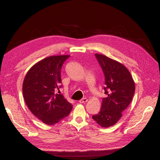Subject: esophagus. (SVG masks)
Returning a JSON list of instances; mask_svg holds the SVG:
<instances>
[{
    "label": "esophagus",
    "mask_w": 160,
    "mask_h": 160,
    "mask_svg": "<svg viewBox=\"0 0 160 160\" xmlns=\"http://www.w3.org/2000/svg\"><path fill=\"white\" fill-rule=\"evenodd\" d=\"M87 101H88V99H87V98H83V99L79 100V103H85L87 102Z\"/></svg>",
    "instance_id": "obj_1"
}]
</instances>
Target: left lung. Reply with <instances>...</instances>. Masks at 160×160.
Masks as SVG:
<instances>
[{
    "mask_svg": "<svg viewBox=\"0 0 160 160\" xmlns=\"http://www.w3.org/2000/svg\"><path fill=\"white\" fill-rule=\"evenodd\" d=\"M105 75V93L99 113L93 115L103 128L114 125L132 100L135 83L129 70L121 62L104 55L95 54Z\"/></svg>",
    "mask_w": 160,
    "mask_h": 160,
    "instance_id": "8db88e82",
    "label": "left lung"
}]
</instances>
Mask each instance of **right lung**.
Segmentation results:
<instances>
[{"instance_id": "right-lung-1", "label": "right lung", "mask_w": 160, "mask_h": 160, "mask_svg": "<svg viewBox=\"0 0 160 160\" xmlns=\"http://www.w3.org/2000/svg\"><path fill=\"white\" fill-rule=\"evenodd\" d=\"M70 55L51 56L34 65L24 79L22 94L32 113L47 125L59 123L72 108L59 94L61 70Z\"/></svg>"}]
</instances>
